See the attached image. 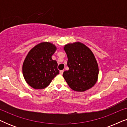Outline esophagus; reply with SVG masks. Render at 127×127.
<instances>
[{
    "instance_id": "esophagus-1",
    "label": "esophagus",
    "mask_w": 127,
    "mask_h": 127,
    "mask_svg": "<svg viewBox=\"0 0 127 127\" xmlns=\"http://www.w3.org/2000/svg\"><path fill=\"white\" fill-rule=\"evenodd\" d=\"M60 74H61V75H62V74H63V73H64V70H60Z\"/></svg>"
}]
</instances>
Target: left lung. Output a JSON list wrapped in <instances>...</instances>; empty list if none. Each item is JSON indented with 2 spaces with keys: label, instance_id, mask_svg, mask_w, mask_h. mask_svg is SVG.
I'll return each mask as SVG.
<instances>
[{
  "label": "left lung",
  "instance_id": "8db88e82",
  "mask_svg": "<svg viewBox=\"0 0 127 127\" xmlns=\"http://www.w3.org/2000/svg\"><path fill=\"white\" fill-rule=\"evenodd\" d=\"M64 49L67 57L69 70L63 77L71 89L84 92L93 87L98 80L99 68L91 50L80 42L68 43Z\"/></svg>",
  "mask_w": 127,
  "mask_h": 127
}]
</instances>
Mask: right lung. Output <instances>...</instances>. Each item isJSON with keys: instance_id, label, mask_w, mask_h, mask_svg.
I'll list each match as a JSON object with an SVG mask.
<instances>
[{"instance_id": "right-lung-1", "label": "right lung", "mask_w": 127, "mask_h": 127, "mask_svg": "<svg viewBox=\"0 0 127 127\" xmlns=\"http://www.w3.org/2000/svg\"><path fill=\"white\" fill-rule=\"evenodd\" d=\"M57 47L50 42H41L29 51L22 65L25 80L34 89L46 88L60 71L57 64L51 57Z\"/></svg>"}]
</instances>
